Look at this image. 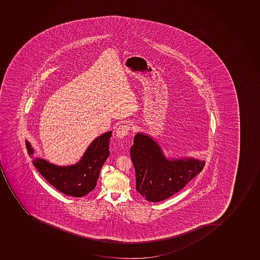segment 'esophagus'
Returning a JSON list of instances; mask_svg holds the SVG:
<instances>
[{"label":"esophagus","mask_w":260,"mask_h":260,"mask_svg":"<svg viewBox=\"0 0 260 260\" xmlns=\"http://www.w3.org/2000/svg\"><path fill=\"white\" fill-rule=\"evenodd\" d=\"M130 128L131 127L128 125H120L116 130V136L118 138H123L128 134Z\"/></svg>","instance_id":"1"}]
</instances>
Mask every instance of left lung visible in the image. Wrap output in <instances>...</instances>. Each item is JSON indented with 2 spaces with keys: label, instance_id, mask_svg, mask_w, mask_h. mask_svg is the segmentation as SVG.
<instances>
[{
  "label": "left lung",
  "instance_id": "1",
  "mask_svg": "<svg viewBox=\"0 0 260 260\" xmlns=\"http://www.w3.org/2000/svg\"><path fill=\"white\" fill-rule=\"evenodd\" d=\"M136 172V189L146 201L157 203L175 194L201 172L205 160L168 159L151 137L138 133L130 150Z\"/></svg>",
  "mask_w": 260,
  "mask_h": 260
}]
</instances>
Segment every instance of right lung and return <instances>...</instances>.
Returning <instances> with one entry per match:
<instances>
[{"instance_id": "1", "label": "right lung", "mask_w": 260, "mask_h": 260, "mask_svg": "<svg viewBox=\"0 0 260 260\" xmlns=\"http://www.w3.org/2000/svg\"><path fill=\"white\" fill-rule=\"evenodd\" d=\"M112 132L104 133L92 142L81 160L69 166H57L34 156V149L28 141L26 148L35 168L48 183L64 194L81 197L95 188L103 165L109 155Z\"/></svg>"}]
</instances>
